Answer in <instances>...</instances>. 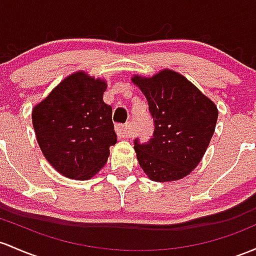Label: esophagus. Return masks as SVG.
<instances>
[{
  "instance_id": "1",
  "label": "esophagus",
  "mask_w": 256,
  "mask_h": 256,
  "mask_svg": "<svg viewBox=\"0 0 256 256\" xmlns=\"http://www.w3.org/2000/svg\"><path fill=\"white\" fill-rule=\"evenodd\" d=\"M115 131L119 134L120 137H130V128H128V124L126 125H116L115 126Z\"/></svg>"
}]
</instances>
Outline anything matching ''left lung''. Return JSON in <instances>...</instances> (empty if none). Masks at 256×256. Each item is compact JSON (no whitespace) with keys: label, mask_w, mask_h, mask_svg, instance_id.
<instances>
[{"label":"left lung","mask_w":256,"mask_h":256,"mask_svg":"<svg viewBox=\"0 0 256 256\" xmlns=\"http://www.w3.org/2000/svg\"><path fill=\"white\" fill-rule=\"evenodd\" d=\"M131 81L147 98L156 128L148 143L134 141L140 166L156 182L186 178L209 147L218 122V106L174 70L162 69L150 78L134 75Z\"/></svg>","instance_id":"left-lung-1"}]
</instances>
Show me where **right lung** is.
<instances>
[{
	"instance_id": "obj_1",
	"label": "right lung",
	"mask_w": 256,
	"mask_h": 256,
	"mask_svg": "<svg viewBox=\"0 0 256 256\" xmlns=\"http://www.w3.org/2000/svg\"><path fill=\"white\" fill-rule=\"evenodd\" d=\"M106 90V78L80 70L34 106L32 126L42 154L66 178H94L116 143L112 106L103 100Z\"/></svg>"
}]
</instances>
